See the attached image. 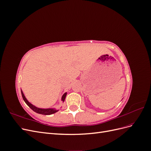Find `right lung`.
<instances>
[{
  "instance_id": "add662e5",
  "label": "right lung",
  "mask_w": 151,
  "mask_h": 151,
  "mask_svg": "<svg viewBox=\"0 0 151 151\" xmlns=\"http://www.w3.org/2000/svg\"><path fill=\"white\" fill-rule=\"evenodd\" d=\"M21 94H22V97L23 98V100L24 101V102L27 104V105L31 109H33L34 111H35L36 113H39V114H42V115H51V114L55 113V112L57 111V110H55V109H52V108H49V109H42V108H39L35 106L34 105H33L32 104H31L28 100L26 99V98H25L24 95L22 93V91H21ZM66 95H67V93H65L62 96V100L63 101H64V100L65 99L66 97Z\"/></svg>"
}]
</instances>
